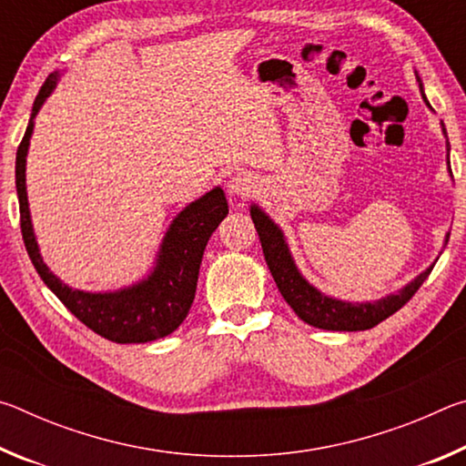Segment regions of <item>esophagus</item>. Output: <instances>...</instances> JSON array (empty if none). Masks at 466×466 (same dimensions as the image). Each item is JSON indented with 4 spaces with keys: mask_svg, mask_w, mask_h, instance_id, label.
<instances>
[{
    "mask_svg": "<svg viewBox=\"0 0 466 466\" xmlns=\"http://www.w3.org/2000/svg\"><path fill=\"white\" fill-rule=\"evenodd\" d=\"M228 193L232 197H238V199H244V197H248L252 191H255V177L250 175V172H236L234 177H230L228 180Z\"/></svg>",
    "mask_w": 466,
    "mask_h": 466,
    "instance_id": "1",
    "label": "esophagus"
}]
</instances>
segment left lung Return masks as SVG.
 <instances>
[{
  "instance_id": "left-lung-1",
  "label": "left lung",
  "mask_w": 466,
  "mask_h": 466,
  "mask_svg": "<svg viewBox=\"0 0 466 466\" xmlns=\"http://www.w3.org/2000/svg\"><path fill=\"white\" fill-rule=\"evenodd\" d=\"M417 82L421 86L420 76H417ZM421 96L425 100V105L430 106L423 90H421ZM441 133H444L446 137L444 123H441ZM446 149L451 152L448 137H446ZM448 167H451V160H448ZM448 172H451L452 177L451 168H448ZM250 218L252 222H255V228L258 232V240H261L267 267H269V271L273 275L275 283H278L283 299H286V302L291 306V310H294L299 319L317 329L366 330V329L376 327L378 322H382L399 309H403L409 299L413 298L415 291L421 288V283L428 279L433 265H436L431 263L428 269L421 271L415 279L409 281L407 286L400 288L399 291H394V294L374 299V302H347V299H339V298H330L327 294H322L320 289L314 288L312 283L299 273L294 257H291L289 252L286 236H283V230L255 203L250 205ZM448 238H451V234H446L444 244H448Z\"/></svg>"
}]
</instances>
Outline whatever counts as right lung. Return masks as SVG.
I'll return each instance as SVG.
<instances>
[{"mask_svg":"<svg viewBox=\"0 0 466 466\" xmlns=\"http://www.w3.org/2000/svg\"><path fill=\"white\" fill-rule=\"evenodd\" d=\"M61 74L53 72L43 84L33 105L28 127L15 152V191L20 203V228L30 261L45 286L57 296L66 309L94 333L115 343H147L170 335L180 327L191 309L197 278L208 240L228 216V201L222 187L211 188L172 219L157 250L152 271L144 279L113 291H84L63 283L45 265L30 219L26 195V156L35 129V116L51 96Z\"/></svg>","mask_w":466,"mask_h":466,"instance_id":"right-lung-1","label":"right lung"}]
</instances>
